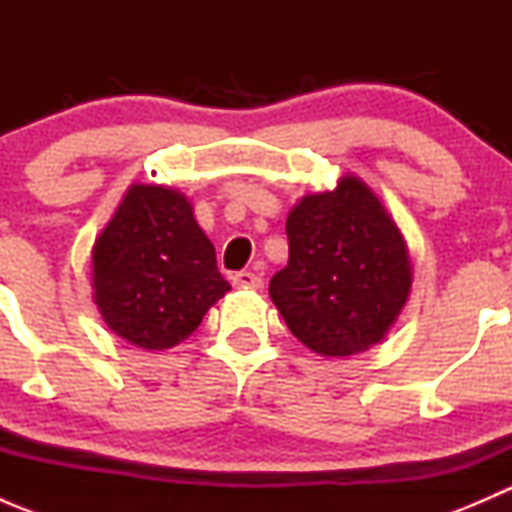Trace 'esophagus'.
Segmentation results:
<instances>
[{"instance_id": "obj_1", "label": "esophagus", "mask_w": 512, "mask_h": 512, "mask_svg": "<svg viewBox=\"0 0 512 512\" xmlns=\"http://www.w3.org/2000/svg\"><path fill=\"white\" fill-rule=\"evenodd\" d=\"M232 285L235 287H242V289H260L262 287V277L255 275V272H235L232 275Z\"/></svg>"}]
</instances>
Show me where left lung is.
I'll use <instances>...</instances> for the list:
<instances>
[{
	"instance_id": "left-lung-1",
	"label": "left lung",
	"mask_w": 512,
	"mask_h": 512,
	"mask_svg": "<svg viewBox=\"0 0 512 512\" xmlns=\"http://www.w3.org/2000/svg\"><path fill=\"white\" fill-rule=\"evenodd\" d=\"M289 262L270 297L289 332L322 356H349L379 342L411 289L404 237L359 178L307 195L287 218Z\"/></svg>"
}]
</instances>
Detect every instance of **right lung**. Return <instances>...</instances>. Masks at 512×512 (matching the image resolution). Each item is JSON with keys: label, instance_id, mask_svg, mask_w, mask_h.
<instances>
[{"label": "right lung", "instance_id": "right-lung-1", "mask_svg": "<svg viewBox=\"0 0 512 512\" xmlns=\"http://www.w3.org/2000/svg\"><path fill=\"white\" fill-rule=\"evenodd\" d=\"M227 289L188 200L133 185L94 245V299L108 327L136 347H175Z\"/></svg>", "mask_w": 512, "mask_h": 512}]
</instances>
